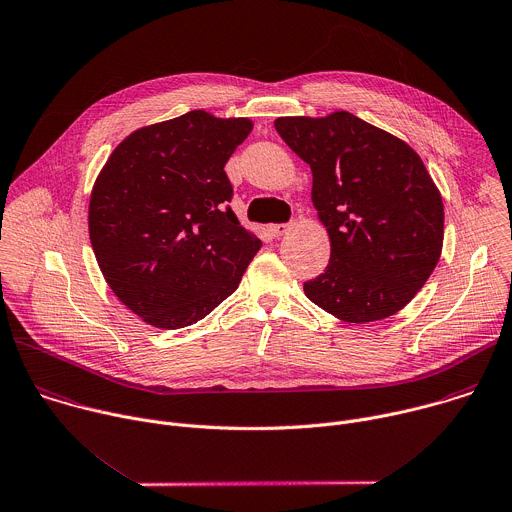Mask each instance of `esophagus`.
<instances>
[{
    "mask_svg": "<svg viewBox=\"0 0 512 512\" xmlns=\"http://www.w3.org/2000/svg\"><path fill=\"white\" fill-rule=\"evenodd\" d=\"M291 227H293L291 223H281V225H271L269 231H271L273 237H283V235H287L291 231Z\"/></svg>",
    "mask_w": 512,
    "mask_h": 512,
    "instance_id": "1",
    "label": "esophagus"
}]
</instances>
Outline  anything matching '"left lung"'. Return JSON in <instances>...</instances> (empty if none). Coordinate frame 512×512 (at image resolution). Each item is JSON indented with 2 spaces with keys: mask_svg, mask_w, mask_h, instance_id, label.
<instances>
[{
  "mask_svg": "<svg viewBox=\"0 0 512 512\" xmlns=\"http://www.w3.org/2000/svg\"><path fill=\"white\" fill-rule=\"evenodd\" d=\"M275 130L311 166V201L331 243L305 295L348 323L398 313L432 275L444 241L442 197L422 158L346 110L283 116Z\"/></svg>",
  "mask_w": 512,
  "mask_h": 512,
  "instance_id": "1",
  "label": "left lung"
}]
</instances>
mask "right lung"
<instances>
[{
  "instance_id": "right-lung-1",
  "label": "right lung",
  "mask_w": 512,
  "mask_h": 512,
  "mask_svg": "<svg viewBox=\"0 0 512 512\" xmlns=\"http://www.w3.org/2000/svg\"><path fill=\"white\" fill-rule=\"evenodd\" d=\"M249 118L191 110L134 130L94 183L90 243L114 295L146 323L193 325L227 299L261 249L229 203L225 164Z\"/></svg>"
}]
</instances>
